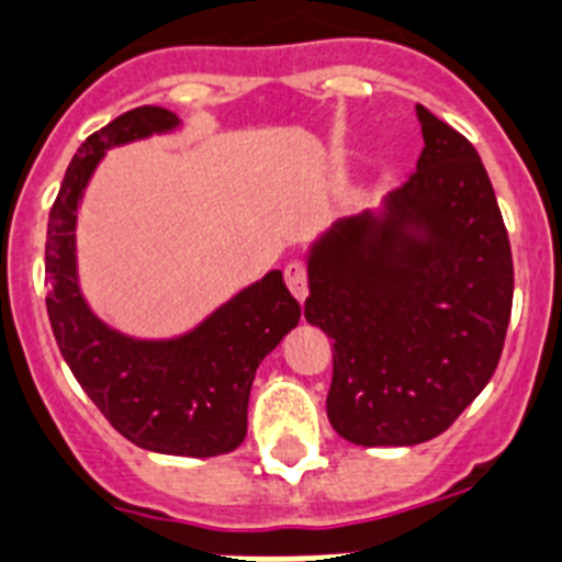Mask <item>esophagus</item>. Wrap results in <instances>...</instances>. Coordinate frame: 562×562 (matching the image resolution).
<instances>
[{
    "label": "esophagus",
    "instance_id": "obj_1",
    "mask_svg": "<svg viewBox=\"0 0 562 562\" xmlns=\"http://www.w3.org/2000/svg\"><path fill=\"white\" fill-rule=\"evenodd\" d=\"M284 278L292 295H295L301 303L306 301L308 278H306V267H303V261H290V265L284 267Z\"/></svg>",
    "mask_w": 562,
    "mask_h": 562
}]
</instances>
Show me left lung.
Instances as JSON below:
<instances>
[{
  "label": "left lung",
  "mask_w": 562,
  "mask_h": 562,
  "mask_svg": "<svg viewBox=\"0 0 562 562\" xmlns=\"http://www.w3.org/2000/svg\"><path fill=\"white\" fill-rule=\"evenodd\" d=\"M415 111L418 169L308 250L303 315L334 339L328 420L357 446L449 429L491 382L513 308V254L480 153Z\"/></svg>",
  "instance_id": "8db88e82"
}]
</instances>
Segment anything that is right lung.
Segmentation results:
<instances>
[{
	"mask_svg": "<svg viewBox=\"0 0 562 562\" xmlns=\"http://www.w3.org/2000/svg\"><path fill=\"white\" fill-rule=\"evenodd\" d=\"M178 125L167 108L142 105L80 144L46 225V312L66 364L122 437L158 454L217 457L245 440L256 368L301 321L281 270L172 339H136L105 326L77 281V205L97 164L108 147Z\"/></svg>",
	"mask_w": 562,
	"mask_h": 562,
	"instance_id": "right-lung-1",
	"label": "right lung"
}]
</instances>
